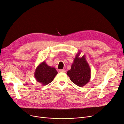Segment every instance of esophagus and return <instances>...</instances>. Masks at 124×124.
<instances>
[{"label":"esophagus","instance_id":"34e87169","mask_svg":"<svg viewBox=\"0 0 124 124\" xmlns=\"http://www.w3.org/2000/svg\"><path fill=\"white\" fill-rule=\"evenodd\" d=\"M59 72H65L66 70L65 69H60V70H59Z\"/></svg>","mask_w":124,"mask_h":124}]
</instances>
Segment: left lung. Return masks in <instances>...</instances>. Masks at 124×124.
Returning <instances> with one entry per match:
<instances>
[{
	"instance_id": "obj_1",
	"label": "left lung",
	"mask_w": 124,
	"mask_h": 124,
	"mask_svg": "<svg viewBox=\"0 0 124 124\" xmlns=\"http://www.w3.org/2000/svg\"><path fill=\"white\" fill-rule=\"evenodd\" d=\"M80 51L77 54L73 60L71 69L67 72V75L71 81L79 87H83L89 82L91 70L88 63L84 55L79 57Z\"/></svg>"
}]
</instances>
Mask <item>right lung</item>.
Segmentation results:
<instances>
[{"mask_svg":"<svg viewBox=\"0 0 124 124\" xmlns=\"http://www.w3.org/2000/svg\"><path fill=\"white\" fill-rule=\"evenodd\" d=\"M57 73L55 68L47 65L45 61H43L35 69L34 77L40 84L46 85L53 81Z\"/></svg>","mask_w":124,"mask_h":124,"instance_id":"add662e5","label":"right lung"}]
</instances>
